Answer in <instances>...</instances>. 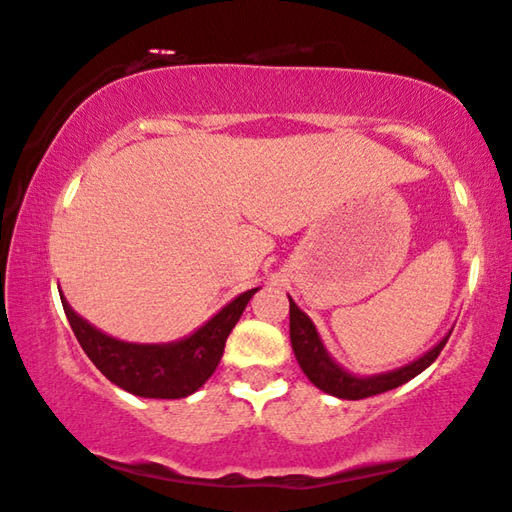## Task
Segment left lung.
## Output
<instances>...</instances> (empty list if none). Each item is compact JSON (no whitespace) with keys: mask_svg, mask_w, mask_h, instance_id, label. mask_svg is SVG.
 Listing matches in <instances>:
<instances>
[{"mask_svg":"<svg viewBox=\"0 0 512 512\" xmlns=\"http://www.w3.org/2000/svg\"><path fill=\"white\" fill-rule=\"evenodd\" d=\"M451 333L453 329L432 349H427L425 354L414 358V361L407 365H402V368L379 372V375H356V372H349L345 365L335 361L329 349H326L315 322H312L299 305L294 303L292 296H289V340H292L296 361H299L305 377H308L319 391L329 393L333 398L340 400L372 398V395L393 391V388L407 384L409 379H414L416 375H421L425 368H430L434 358L441 354V349H444L448 338H451Z\"/></svg>","mask_w":512,"mask_h":512,"instance_id":"1","label":"left lung"}]
</instances>
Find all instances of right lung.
<instances>
[{"label": "right lung", "mask_w": 512, "mask_h": 512, "mask_svg": "<svg viewBox=\"0 0 512 512\" xmlns=\"http://www.w3.org/2000/svg\"><path fill=\"white\" fill-rule=\"evenodd\" d=\"M257 289L234 296L200 329L172 342H128L114 338L80 317L61 289L59 296L80 347L114 386L137 398L179 400L193 395L216 372L227 335L232 333Z\"/></svg>", "instance_id": "1"}]
</instances>
